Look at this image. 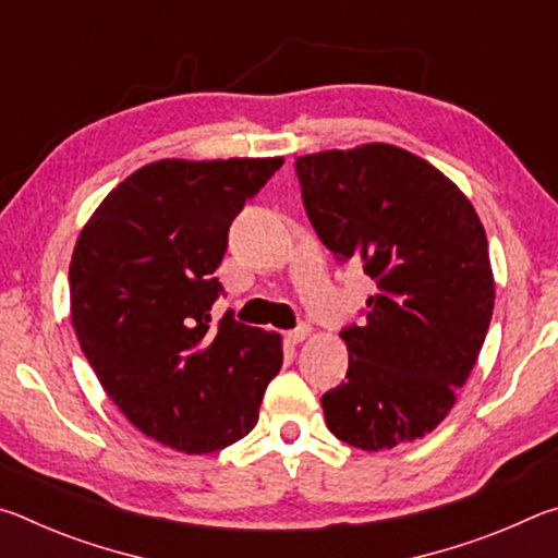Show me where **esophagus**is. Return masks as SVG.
I'll return each mask as SVG.
<instances>
[{"label":"esophagus","instance_id":"esophagus-1","mask_svg":"<svg viewBox=\"0 0 558 558\" xmlns=\"http://www.w3.org/2000/svg\"><path fill=\"white\" fill-rule=\"evenodd\" d=\"M310 332H313V329H310L307 325H300V327H295V329H290V332H286V339H288L290 344H300L302 339L310 337Z\"/></svg>","mask_w":558,"mask_h":558}]
</instances>
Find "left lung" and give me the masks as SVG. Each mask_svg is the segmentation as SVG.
I'll use <instances>...</instances> for the list:
<instances>
[{"instance_id":"1","label":"left lung","mask_w":558,"mask_h":558,"mask_svg":"<svg viewBox=\"0 0 558 558\" xmlns=\"http://www.w3.org/2000/svg\"><path fill=\"white\" fill-rule=\"evenodd\" d=\"M295 174L319 241L376 282L362 327L339 332L349 369L323 396L327 428L362 450L423 438L456 403L493 319L483 223L446 174L393 145L298 157Z\"/></svg>"}]
</instances>
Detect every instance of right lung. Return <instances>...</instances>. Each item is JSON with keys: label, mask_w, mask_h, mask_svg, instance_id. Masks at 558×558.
Segmentation results:
<instances>
[{"label": "right lung", "mask_w": 558, "mask_h": 558, "mask_svg": "<svg viewBox=\"0 0 558 558\" xmlns=\"http://www.w3.org/2000/svg\"><path fill=\"white\" fill-rule=\"evenodd\" d=\"M282 157L159 159L120 182L73 248L71 319L110 401L162 446L221 450L258 423L276 332L211 323L229 226Z\"/></svg>", "instance_id": "right-lung-1"}]
</instances>
